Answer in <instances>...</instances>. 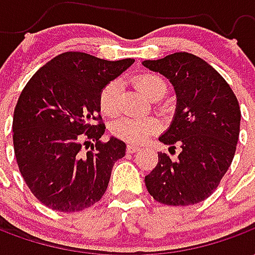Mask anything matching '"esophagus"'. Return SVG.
I'll list each match as a JSON object with an SVG mask.
<instances>
[{
  "label": "esophagus",
  "instance_id": "esophagus-1",
  "mask_svg": "<svg viewBox=\"0 0 255 255\" xmlns=\"http://www.w3.org/2000/svg\"><path fill=\"white\" fill-rule=\"evenodd\" d=\"M139 150L138 146H135V144H128L127 146V153H136Z\"/></svg>",
  "mask_w": 255,
  "mask_h": 255
}]
</instances>
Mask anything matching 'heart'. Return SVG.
Masks as SVG:
<instances>
[{"label": "heart", "instance_id": "b5f03b06", "mask_svg": "<svg viewBox=\"0 0 255 255\" xmlns=\"http://www.w3.org/2000/svg\"><path fill=\"white\" fill-rule=\"evenodd\" d=\"M135 84L146 97L154 98L157 95H164L166 83L164 79L155 73H142L135 78ZM117 94H119V82L113 80L106 84L100 94V108L102 113L108 116L116 115ZM157 123L147 117H123L112 126V132L116 138L131 144H140L147 136L154 133Z\"/></svg>", "mask_w": 255, "mask_h": 255}]
</instances>
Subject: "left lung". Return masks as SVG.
Instances as JSON below:
<instances>
[{
	"instance_id": "1",
	"label": "left lung",
	"mask_w": 255,
	"mask_h": 255,
	"mask_svg": "<svg viewBox=\"0 0 255 255\" xmlns=\"http://www.w3.org/2000/svg\"><path fill=\"white\" fill-rule=\"evenodd\" d=\"M143 65L175 87L176 113L160 142L182 149L176 160L158 154L155 168L144 176L146 188L164 205L202 202L219 187L235 155L241 128L236 95L212 65L191 53L146 60Z\"/></svg>"
}]
</instances>
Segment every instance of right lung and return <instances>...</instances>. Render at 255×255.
I'll return each mask as SVG.
<instances>
[{"label": "right lung", "instance_id": "right-lung-1", "mask_svg": "<svg viewBox=\"0 0 255 255\" xmlns=\"http://www.w3.org/2000/svg\"><path fill=\"white\" fill-rule=\"evenodd\" d=\"M133 61L67 52L25 84L13 113L14 155L25 184L45 206L80 212L105 194L112 168L126 154V143L116 138L101 140L105 124L100 94ZM91 138L95 144L84 153L83 146Z\"/></svg>", "mask_w": 255, "mask_h": 255}]
</instances>
